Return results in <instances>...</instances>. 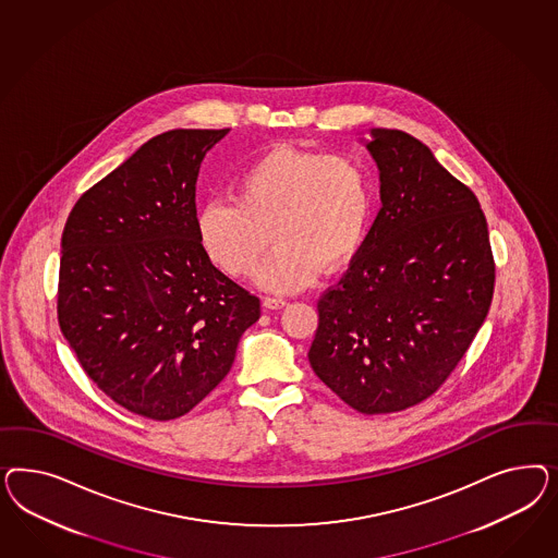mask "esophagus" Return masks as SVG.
<instances>
[{
	"instance_id": "1",
	"label": "esophagus",
	"mask_w": 558,
	"mask_h": 558,
	"mask_svg": "<svg viewBox=\"0 0 558 558\" xmlns=\"http://www.w3.org/2000/svg\"><path fill=\"white\" fill-rule=\"evenodd\" d=\"M288 301L284 296H266L264 299V308H282Z\"/></svg>"
}]
</instances>
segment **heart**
<instances>
[{
  "mask_svg": "<svg viewBox=\"0 0 558 558\" xmlns=\"http://www.w3.org/2000/svg\"><path fill=\"white\" fill-rule=\"evenodd\" d=\"M374 184L364 161L341 153L276 147L239 169L233 203L210 201L196 217L206 257L235 278L257 274L268 290L308 287L354 257L371 229Z\"/></svg>",
  "mask_w": 558,
  "mask_h": 558,
  "instance_id": "obj_1",
  "label": "heart"
}]
</instances>
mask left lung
<instances>
[{
  "label": "left lung",
  "mask_w": 558,
  "mask_h": 558,
  "mask_svg": "<svg viewBox=\"0 0 558 558\" xmlns=\"http://www.w3.org/2000/svg\"><path fill=\"white\" fill-rule=\"evenodd\" d=\"M372 135L383 208L317 301L308 362L343 403L380 415L420 405L457 368L489 313L495 259L473 190L415 136Z\"/></svg>",
  "instance_id": "left-lung-1"
}]
</instances>
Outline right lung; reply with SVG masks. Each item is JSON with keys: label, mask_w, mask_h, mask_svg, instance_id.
<instances>
[{"label": "right lung", "mask_w": 558, "mask_h": 558, "mask_svg": "<svg viewBox=\"0 0 558 558\" xmlns=\"http://www.w3.org/2000/svg\"><path fill=\"white\" fill-rule=\"evenodd\" d=\"M229 129L153 136L85 190L61 236L57 317L85 374L117 405L155 422L217 389L259 299L206 257L196 180Z\"/></svg>", "instance_id": "obj_1"}]
</instances>
